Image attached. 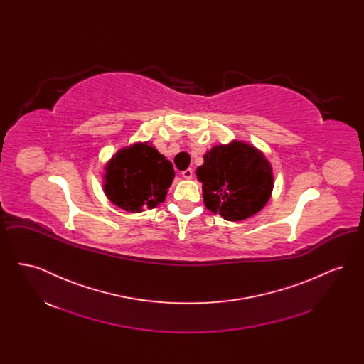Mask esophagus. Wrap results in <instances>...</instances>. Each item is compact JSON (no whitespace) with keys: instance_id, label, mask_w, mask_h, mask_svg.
Wrapping results in <instances>:
<instances>
[{"instance_id":"obj_1","label":"esophagus","mask_w":364,"mask_h":364,"mask_svg":"<svg viewBox=\"0 0 364 364\" xmlns=\"http://www.w3.org/2000/svg\"><path fill=\"white\" fill-rule=\"evenodd\" d=\"M181 176H183L184 178H192V176H193V171H192V169H186V171H183V172H181Z\"/></svg>"}]
</instances>
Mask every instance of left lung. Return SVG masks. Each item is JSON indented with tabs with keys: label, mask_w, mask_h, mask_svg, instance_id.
Here are the masks:
<instances>
[{
	"label": "left lung",
	"mask_w": 364,
	"mask_h": 364,
	"mask_svg": "<svg viewBox=\"0 0 364 364\" xmlns=\"http://www.w3.org/2000/svg\"><path fill=\"white\" fill-rule=\"evenodd\" d=\"M208 210L228 221H242L267 203L273 190L270 164L242 141L213 147L196 171Z\"/></svg>",
	"instance_id": "1"
}]
</instances>
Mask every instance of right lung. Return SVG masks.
I'll return each instance as SVG.
<instances>
[{"label": "right lung", "instance_id": "obj_1", "mask_svg": "<svg viewBox=\"0 0 364 364\" xmlns=\"http://www.w3.org/2000/svg\"><path fill=\"white\" fill-rule=\"evenodd\" d=\"M173 177L171 161L147 143L135 144L119 151L106 166L105 193L122 210L140 213L164 202Z\"/></svg>", "mask_w": 364, "mask_h": 364}]
</instances>
